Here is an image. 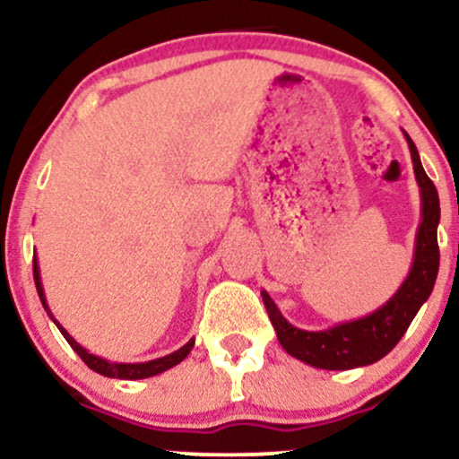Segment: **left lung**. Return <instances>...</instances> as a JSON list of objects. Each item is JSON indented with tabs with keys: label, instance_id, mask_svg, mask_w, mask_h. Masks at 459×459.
<instances>
[{
	"label": "left lung",
	"instance_id": "left-lung-1",
	"mask_svg": "<svg viewBox=\"0 0 459 459\" xmlns=\"http://www.w3.org/2000/svg\"><path fill=\"white\" fill-rule=\"evenodd\" d=\"M403 135L408 140L416 183L420 187V224L419 233H416L412 270H410L402 287L397 289V293L367 317L345 321V324L321 332H308L289 324L273 304V299L265 291H261L267 315H270V321L284 351L310 367L345 371V368L367 367L377 362L402 341L408 325L412 324L414 315L419 313V308L423 307V302L434 289L440 265L438 233H436L440 222V200L436 186L425 175L414 142L410 140L405 131Z\"/></svg>",
	"mask_w": 459,
	"mask_h": 459
}]
</instances>
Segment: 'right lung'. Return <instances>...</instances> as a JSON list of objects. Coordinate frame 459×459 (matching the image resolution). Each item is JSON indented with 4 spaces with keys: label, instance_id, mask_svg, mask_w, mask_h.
Wrapping results in <instances>:
<instances>
[{
    "label": "right lung",
    "instance_id": "obj_1",
    "mask_svg": "<svg viewBox=\"0 0 459 459\" xmlns=\"http://www.w3.org/2000/svg\"><path fill=\"white\" fill-rule=\"evenodd\" d=\"M34 282H36V291H39V298H40V302H43L47 315H49V317L54 319V315L49 313V307H47L43 282H40L39 261H36V256H34ZM56 325H57V328H60L62 334H65V339L68 341V345H71L73 350L77 351L79 358H82V360L86 362V365L91 367L92 371L101 373V376H105V377H118V380H144V377L160 376V373L168 371V368H172L175 365H178V362H181V360H186V356L189 354V351H192V347H194V339H189L187 343L181 347V350L172 351V354H168V356H163V358H155V360H149V362H108V360H105V358H99V356L91 354V351L83 350V347L79 345L77 341L73 339V336L68 334V332L62 328L60 324H57V321H56Z\"/></svg>",
    "mask_w": 459,
    "mask_h": 459
}]
</instances>
